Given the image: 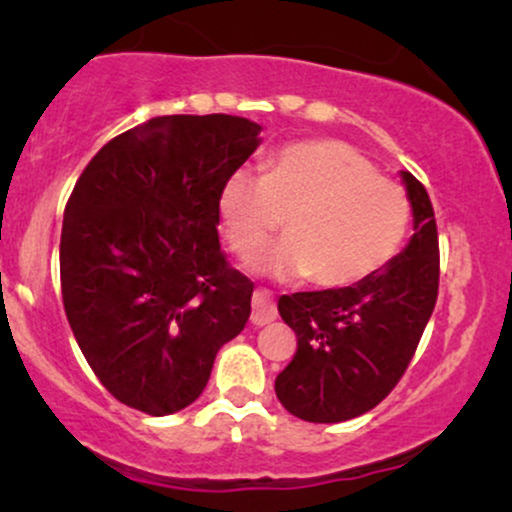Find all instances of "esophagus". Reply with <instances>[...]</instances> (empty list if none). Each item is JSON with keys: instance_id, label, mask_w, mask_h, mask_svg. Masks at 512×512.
Here are the masks:
<instances>
[{"instance_id": "obj_1", "label": "esophagus", "mask_w": 512, "mask_h": 512, "mask_svg": "<svg viewBox=\"0 0 512 512\" xmlns=\"http://www.w3.org/2000/svg\"><path fill=\"white\" fill-rule=\"evenodd\" d=\"M252 325L262 327L269 325V322L276 320V303L272 298V293L267 289H257L252 293V315H250Z\"/></svg>"}]
</instances>
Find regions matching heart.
<instances>
[{
  "label": "heart",
  "mask_w": 512,
  "mask_h": 512,
  "mask_svg": "<svg viewBox=\"0 0 512 512\" xmlns=\"http://www.w3.org/2000/svg\"><path fill=\"white\" fill-rule=\"evenodd\" d=\"M281 219L289 238L252 267L276 279L308 274L320 289H346L399 255L411 204L349 144L308 139L276 151L262 175L236 170L221 185V231L238 257L255 255Z\"/></svg>",
  "instance_id": "1"
}]
</instances>
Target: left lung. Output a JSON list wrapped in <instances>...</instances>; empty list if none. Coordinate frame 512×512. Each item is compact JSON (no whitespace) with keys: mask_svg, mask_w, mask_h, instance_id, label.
Wrapping results in <instances>:
<instances>
[{"mask_svg":"<svg viewBox=\"0 0 512 512\" xmlns=\"http://www.w3.org/2000/svg\"><path fill=\"white\" fill-rule=\"evenodd\" d=\"M414 236L361 284L279 298L296 332L293 361L276 375L286 411L313 424H339L378 407L407 370L438 298V231L426 187L402 170Z\"/></svg>","mask_w":512,"mask_h":512,"instance_id":"1","label":"left lung"}]
</instances>
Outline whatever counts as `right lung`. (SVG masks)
Here are the masks:
<instances>
[{"label":"right lung","instance_id":"add662e5","mask_svg":"<svg viewBox=\"0 0 512 512\" xmlns=\"http://www.w3.org/2000/svg\"><path fill=\"white\" fill-rule=\"evenodd\" d=\"M236 115L151 117L91 158L64 209L62 301L76 344L117 402L190 407L243 332L252 281L219 243V192L260 146Z\"/></svg>","mask_w":512,"mask_h":512}]
</instances>
